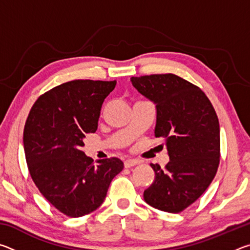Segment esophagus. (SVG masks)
Segmentation results:
<instances>
[{
	"instance_id": "esophagus-1",
	"label": "esophagus",
	"mask_w": 250,
	"mask_h": 250,
	"mask_svg": "<svg viewBox=\"0 0 250 250\" xmlns=\"http://www.w3.org/2000/svg\"><path fill=\"white\" fill-rule=\"evenodd\" d=\"M140 163L138 160H134V159H128L125 161V167H134V166H138V164Z\"/></svg>"
}]
</instances>
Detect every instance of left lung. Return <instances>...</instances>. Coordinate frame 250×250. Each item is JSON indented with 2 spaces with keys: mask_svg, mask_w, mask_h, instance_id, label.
Returning a JSON list of instances; mask_svg holds the SVG:
<instances>
[{
  "mask_svg": "<svg viewBox=\"0 0 250 250\" xmlns=\"http://www.w3.org/2000/svg\"><path fill=\"white\" fill-rule=\"evenodd\" d=\"M155 104L154 135L166 141L170 161L151 164L155 176L143 197L150 206L180 213L206 191L219 164V124L209 99L195 84L173 74L131 77Z\"/></svg>",
  "mask_w": 250,
  "mask_h": 250,
  "instance_id": "left-lung-1",
  "label": "left lung"
}]
</instances>
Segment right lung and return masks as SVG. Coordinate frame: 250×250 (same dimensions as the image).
<instances>
[{
    "label": "right lung",
    "mask_w": 250,
    "mask_h": 250,
    "mask_svg": "<svg viewBox=\"0 0 250 250\" xmlns=\"http://www.w3.org/2000/svg\"><path fill=\"white\" fill-rule=\"evenodd\" d=\"M117 82L73 80L42 95L29 111L23 145L34 183L54 207L82 217L103 204L113 177L124 170L118 158L94 160L82 151L96 132L104 100Z\"/></svg>",
    "instance_id": "1"
}]
</instances>
